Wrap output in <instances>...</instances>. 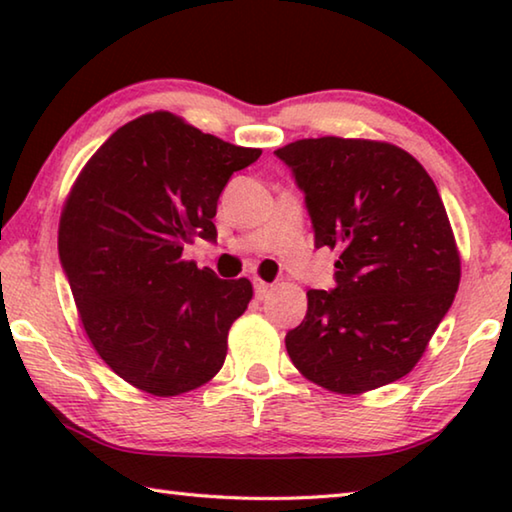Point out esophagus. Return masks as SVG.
I'll use <instances>...</instances> for the list:
<instances>
[{
	"instance_id": "obj_1",
	"label": "esophagus",
	"mask_w": 512,
	"mask_h": 512,
	"mask_svg": "<svg viewBox=\"0 0 512 512\" xmlns=\"http://www.w3.org/2000/svg\"><path fill=\"white\" fill-rule=\"evenodd\" d=\"M271 284L268 282H264V280H255V296H257V300H266L268 298V293H271Z\"/></svg>"
}]
</instances>
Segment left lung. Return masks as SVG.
I'll list each match as a JSON object with an SVG mask.
<instances>
[{"instance_id": "obj_1", "label": "left lung", "mask_w": 512, "mask_h": 512, "mask_svg": "<svg viewBox=\"0 0 512 512\" xmlns=\"http://www.w3.org/2000/svg\"><path fill=\"white\" fill-rule=\"evenodd\" d=\"M275 155L305 192L316 248L339 250L336 289H309L307 316L284 339L293 366L341 395L409 375L461 282L431 176L411 153L375 140L316 137Z\"/></svg>"}]
</instances>
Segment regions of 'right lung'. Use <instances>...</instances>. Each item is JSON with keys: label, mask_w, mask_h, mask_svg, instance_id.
<instances>
[{"label": "right lung", "mask_w": 512, "mask_h": 512, "mask_svg": "<svg viewBox=\"0 0 512 512\" xmlns=\"http://www.w3.org/2000/svg\"><path fill=\"white\" fill-rule=\"evenodd\" d=\"M259 155L155 110L117 128L69 189L58 253L83 329L144 393H189L223 366L253 284L219 280L183 250L216 239L225 183Z\"/></svg>", "instance_id": "right-lung-1"}]
</instances>
